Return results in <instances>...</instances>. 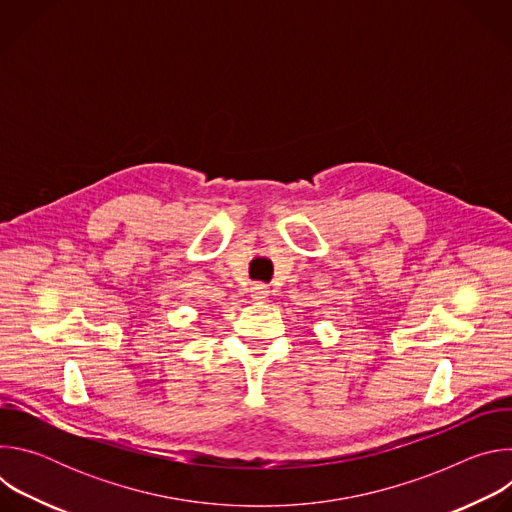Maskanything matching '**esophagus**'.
<instances>
[{
  "label": "esophagus",
  "instance_id": "esophagus-1",
  "mask_svg": "<svg viewBox=\"0 0 512 512\" xmlns=\"http://www.w3.org/2000/svg\"><path fill=\"white\" fill-rule=\"evenodd\" d=\"M267 296H269V289H267L265 283H253L251 285V298L255 302H263Z\"/></svg>",
  "mask_w": 512,
  "mask_h": 512
}]
</instances>
